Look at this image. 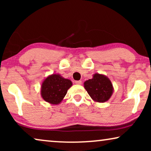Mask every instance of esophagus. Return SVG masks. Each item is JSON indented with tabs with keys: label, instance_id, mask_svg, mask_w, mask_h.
<instances>
[{
	"label": "esophagus",
	"instance_id": "esophagus-1",
	"mask_svg": "<svg viewBox=\"0 0 151 151\" xmlns=\"http://www.w3.org/2000/svg\"><path fill=\"white\" fill-rule=\"evenodd\" d=\"M76 84H82V81H81V80H77V81H76Z\"/></svg>",
	"mask_w": 151,
	"mask_h": 151
}]
</instances>
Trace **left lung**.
Masks as SVG:
<instances>
[{"label": "left lung", "mask_w": 151, "mask_h": 151, "mask_svg": "<svg viewBox=\"0 0 151 151\" xmlns=\"http://www.w3.org/2000/svg\"><path fill=\"white\" fill-rule=\"evenodd\" d=\"M84 86L92 100L100 103L108 101L114 90L110 79L98 73H95L91 79L86 80Z\"/></svg>", "instance_id": "obj_1"}]
</instances>
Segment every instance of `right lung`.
Here are the masks:
<instances>
[{
    "mask_svg": "<svg viewBox=\"0 0 151 151\" xmlns=\"http://www.w3.org/2000/svg\"><path fill=\"white\" fill-rule=\"evenodd\" d=\"M72 82L58 73H53L45 78L41 84L42 98L51 104H59L65 98Z\"/></svg>",
    "mask_w": 151,
    "mask_h": 151,
    "instance_id": "1",
    "label": "right lung"
}]
</instances>
